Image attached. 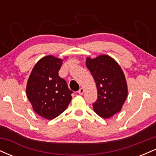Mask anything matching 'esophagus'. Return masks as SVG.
<instances>
[{
    "mask_svg": "<svg viewBox=\"0 0 156 156\" xmlns=\"http://www.w3.org/2000/svg\"><path fill=\"white\" fill-rule=\"evenodd\" d=\"M84 92V89L83 88H80L79 90H78V93H79V94H83Z\"/></svg>",
    "mask_w": 156,
    "mask_h": 156,
    "instance_id": "obj_1",
    "label": "esophagus"
}]
</instances>
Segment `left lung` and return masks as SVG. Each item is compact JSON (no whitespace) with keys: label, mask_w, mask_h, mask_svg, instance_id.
<instances>
[{"label":"left lung","mask_w":156,"mask_h":156,"mask_svg":"<svg viewBox=\"0 0 156 156\" xmlns=\"http://www.w3.org/2000/svg\"><path fill=\"white\" fill-rule=\"evenodd\" d=\"M86 64L98 89V99L92 104L94 111L105 119L112 117L120 112L128 96L124 73L117 62L107 55L88 57Z\"/></svg>","instance_id":"obj_1"}]
</instances>
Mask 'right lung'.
I'll list each match as a JSON object with an SVG mask.
<instances>
[{"label":"right lung","instance_id":"add662e5","mask_svg":"<svg viewBox=\"0 0 156 156\" xmlns=\"http://www.w3.org/2000/svg\"><path fill=\"white\" fill-rule=\"evenodd\" d=\"M63 60L47 55L37 62L26 86V95L34 111L45 119H54L65 111L73 92L58 76Z\"/></svg>","mask_w":156,"mask_h":156}]
</instances>
